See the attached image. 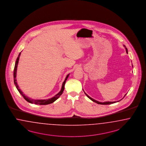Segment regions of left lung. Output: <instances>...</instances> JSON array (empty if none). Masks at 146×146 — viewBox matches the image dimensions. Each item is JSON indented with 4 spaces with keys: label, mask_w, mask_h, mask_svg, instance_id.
<instances>
[{
    "label": "left lung",
    "mask_w": 146,
    "mask_h": 146,
    "mask_svg": "<svg viewBox=\"0 0 146 146\" xmlns=\"http://www.w3.org/2000/svg\"><path fill=\"white\" fill-rule=\"evenodd\" d=\"M124 46L125 47V48H126V52L127 53H128V51H127V49L126 48V46L124 45ZM84 94L87 95V97H88L89 98V99H90L92 101H93V102H95V103H97V104H103V105H106V104H113V103H115L116 102H103V103H102V102H98V101H96V100H94L93 98H91L90 97H89V96L88 95H87V94H86V93H84ZM124 96V97H125ZM118 102H119V101H118Z\"/></svg>",
    "instance_id": "obj_1"
}]
</instances>
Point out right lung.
Wrapping results in <instances>:
<instances>
[{
  "label": "right lung",
  "mask_w": 146,
  "mask_h": 146,
  "mask_svg": "<svg viewBox=\"0 0 146 146\" xmlns=\"http://www.w3.org/2000/svg\"><path fill=\"white\" fill-rule=\"evenodd\" d=\"M20 54L21 53H19V56H18V58L17 59V60L15 62V66H14V84L15 85L17 88L18 89L19 92L20 93V94L22 95L23 97L28 102H29L31 103H33V104H39V105H46V104H49L50 103H52L53 102H54L56 100H57L58 98L59 97H60V96L62 95V92L64 90V86H65V82H66V81L69 74L67 75L66 77V79L65 80V81H64L63 84H62V89L60 91V92L57 94L56 95H55L54 97L51 98H50L48 100H33L31 99L30 98H29L28 97H27L26 96H25V94H23V93H22V91L20 90V89L19 88V86H18V84H17V79H16V75H17V67H18V62H19V58L20 56Z\"/></svg>",
  "instance_id": "obj_1"
}]
</instances>
